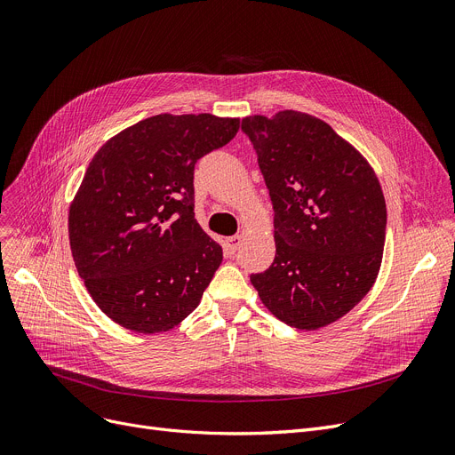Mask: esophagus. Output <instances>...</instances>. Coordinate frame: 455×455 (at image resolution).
I'll use <instances>...</instances> for the list:
<instances>
[{
	"mask_svg": "<svg viewBox=\"0 0 455 455\" xmlns=\"http://www.w3.org/2000/svg\"><path fill=\"white\" fill-rule=\"evenodd\" d=\"M241 243H243V236H239V235L229 236V239H226V253L233 255L236 250H239Z\"/></svg>",
	"mask_w": 455,
	"mask_h": 455,
	"instance_id": "34e87169",
	"label": "esophagus"
}]
</instances>
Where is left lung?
Listing matches in <instances>:
<instances>
[{
  "mask_svg": "<svg viewBox=\"0 0 455 455\" xmlns=\"http://www.w3.org/2000/svg\"><path fill=\"white\" fill-rule=\"evenodd\" d=\"M274 207L275 257L251 274L268 311L318 330L352 311L379 272L387 207L372 166L331 125L299 111L243 118Z\"/></svg>",
  "mask_w": 455,
  "mask_h": 455,
  "instance_id": "8db88e82",
  "label": "left lung"
}]
</instances>
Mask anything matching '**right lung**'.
I'll list each match as a JSON object with an SVG mask.
<instances>
[{
    "label": "right lung",
    "instance_id": "obj_1",
    "mask_svg": "<svg viewBox=\"0 0 455 455\" xmlns=\"http://www.w3.org/2000/svg\"><path fill=\"white\" fill-rule=\"evenodd\" d=\"M239 118L157 115L107 140L70 205L76 268L96 306L137 333L168 331L198 307L222 246L194 219V164Z\"/></svg>",
    "mask_w": 455,
    "mask_h": 455
}]
</instances>
